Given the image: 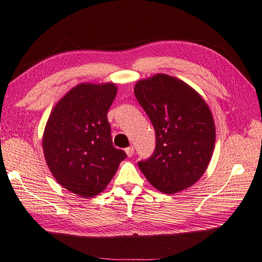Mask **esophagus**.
<instances>
[{
  "mask_svg": "<svg viewBox=\"0 0 262 262\" xmlns=\"http://www.w3.org/2000/svg\"><path fill=\"white\" fill-rule=\"evenodd\" d=\"M125 152H126V154H127V157L131 158V157L135 154V147H134V146L127 147V148H125Z\"/></svg>",
  "mask_w": 262,
  "mask_h": 262,
  "instance_id": "1",
  "label": "esophagus"
}]
</instances>
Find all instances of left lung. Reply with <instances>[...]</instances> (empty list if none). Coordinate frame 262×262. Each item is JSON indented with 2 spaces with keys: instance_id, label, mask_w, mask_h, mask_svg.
Wrapping results in <instances>:
<instances>
[{
  "instance_id": "8db88e82",
  "label": "left lung",
  "mask_w": 262,
  "mask_h": 262,
  "mask_svg": "<svg viewBox=\"0 0 262 262\" xmlns=\"http://www.w3.org/2000/svg\"><path fill=\"white\" fill-rule=\"evenodd\" d=\"M135 95L156 130V149L139 161L145 178L164 194L195 184L208 168L216 140L207 102L189 84L167 74L139 80Z\"/></svg>"
}]
</instances>
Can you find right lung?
Segmentation results:
<instances>
[{"label":"right lung","instance_id":"add662e5","mask_svg":"<svg viewBox=\"0 0 262 262\" xmlns=\"http://www.w3.org/2000/svg\"><path fill=\"white\" fill-rule=\"evenodd\" d=\"M116 94L113 82L80 83L60 98L47 119L46 164L60 186L83 199L104 190L126 158L114 147L106 117Z\"/></svg>","mask_w":262,"mask_h":262}]
</instances>
